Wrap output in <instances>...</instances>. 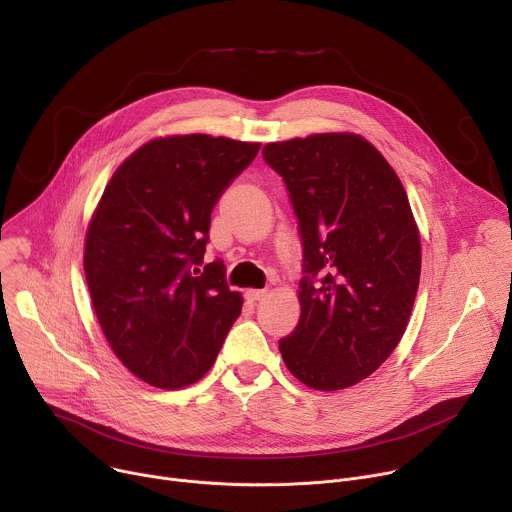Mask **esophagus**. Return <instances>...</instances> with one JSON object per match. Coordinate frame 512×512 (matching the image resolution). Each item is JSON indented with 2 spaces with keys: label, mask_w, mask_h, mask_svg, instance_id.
<instances>
[{
  "label": "esophagus",
  "mask_w": 512,
  "mask_h": 512,
  "mask_svg": "<svg viewBox=\"0 0 512 512\" xmlns=\"http://www.w3.org/2000/svg\"><path fill=\"white\" fill-rule=\"evenodd\" d=\"M267 296V290H247L245 292V298L249 300V302H259V300H263Z\"/></svg>",
  "instance_id": "esophagus-1"
}]
</instances>
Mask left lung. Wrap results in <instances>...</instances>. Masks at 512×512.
<instances>
[{"label": "left lung", "mask_w": 512, "mask_h": 512, "mask_svg": "<svg viewBox=\"0 0 512 512\" xmlns=\"http://www.w3.org/2000/svg\"><path fill=\"white\" fill-rule=\"evenodd\" d=\"M302 239L300 320L280 339L292 374L343 390L400 343L421 277V239L406 192L380 151L357 134H312L263 147Z\"/></svg>", "instance_id": "left-lung-1"}]
</instances>
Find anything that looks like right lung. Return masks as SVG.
Segmentation results:
<instances>
[{"label": "right lung", "mask_w": 512, "mask_h": 512, "mask_svg": "<svg viewBox=\"0 0 512 512\" xmlns=\"http://www.w3.org/2000/svg\"><path fill=\"white\" fill-rule=\"evenodd\" d=\"M257 143L157 138L112 175L89 222L83 269L100 327L143 382H198L241 314L220 259L204 261L210 216L257 157Z\"/></svg>", "instance_id": "1"}]
</instances>
